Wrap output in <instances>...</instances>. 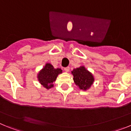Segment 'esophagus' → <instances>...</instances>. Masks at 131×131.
Returning <instances> with one entry per match:
<instances>
[{
	"mask_svg": "<svg viewBox=\"0 0 131 131\" xmlns=\"http://www.w3.org/2000/svg\"><path fill=\"white\" fill-rule=\"evenodd\" d=\"M69 69H70L69 67H66V68H64V70H65V71H66V72H69Z\"/></svg>",
	"mask_w": 131,
	"mask_h": 131,
	"instance_id": "34e87169",
	"label": "esophagus"
}]
</instances>
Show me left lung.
<instances>
[{"mask_svg":"<svg viewBox=\"0 0 131 131\" xmlns=\"http://www.w3.org/2000/svg\"><path fill=\"white\" fill-rule=\"evenodd\" d=\"M71 73L73 75V81L80 89L86 91L91 87L94 81L92 74L84 66L73 69Z\"/></svg>","mask_w":131,"mask_h":131,"instance_id":"obj_1","label":"left lung"}]
</instances>
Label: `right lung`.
<instances>
[{"label": "right lung", "instance_id": "right-lung-1", "mask_svg": "<svg viewBox=\"0 0 131 131\" xmlns=\"http://www.w3.org/2000/svg\"><path fill=\"white\" fill-rule=\"evenodd\" d=\"M62 73V70L60 68L55 69L52 65L47 63L38 73V81L44 87L49 89L54 86L53 83L56 80L59 74Z\"/></svg>", "mask_w": 131, "mask_h": 131}]
</instances>
